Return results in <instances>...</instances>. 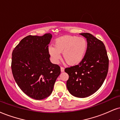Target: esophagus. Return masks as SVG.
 <instances>
[{"instance_id":"34e87169","label":"esophagus","mask_w":120,"mask_h":120,"mask_svg":"<svg viewBox=\"0 0 120 120\" xmlns=\"http://www.w3.org/2000/svg\"><path fill=\"white\" fill-rule=\"evenodd\" d=\"M60 70H61V72L64 71V68L63 67H61V68H60Z\"/></svg>"}]
</instances>
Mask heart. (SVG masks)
Returning <instances> with one entry per match:
<instances>
[{
  "label": "heart",
  "instance_id": "1",
  "mask_svg": "<svg viewBox=\"0 0 120 120\" xmlns=\"http://www.w3.org/2000/svg\"><path fill=\"white\" fill-rule=\"evenodd\" d=\"M87 42L83 37L64 36L55 40L54 46H50L49 52L53 62L57 63L63 53V58L69 65L79 64L84 57Z\"/></svg>",
  "mask_w": 120,
  "mask_h": 120
}]
</instances>
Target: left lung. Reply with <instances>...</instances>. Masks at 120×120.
<instances>
[{"label":"left lung","mask_w":120,"mask_h":120,"mask_svg":"<svg viewBox=\"0 0 120 120\" xmlns=\"http://www.w3.org/2000/svg\"><path fill=\"white\" fill-rule=\"evenodd\" d=\"M86 38L87 49L79 64L66 68L69 75L66 86L71 94L85 98L97 91L103 84L109 70V60L105 45L89 33H82Z\"/></svg>","instance_id":"obj_1"}]
</instances>
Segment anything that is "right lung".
Masks as SVG:
<instances>
[{
    "label": "right lung",
    "mask_w": 120,
    "mask_h": 120,
    "mask_svg": "<svg viewBox=\"0 0 120 120\" xmlns=\"http://www.w3.org/2000/svg\"><path fill=\"white\" fill-rule=\"evenodd\" d=\"M52 34L29 35L14 48L11 71L20 89L32 98L41 100L51 94L60 67L51 63L49 45Z\"/></svg>",
    "instance_id": "add662e5"
}]
</instances>
